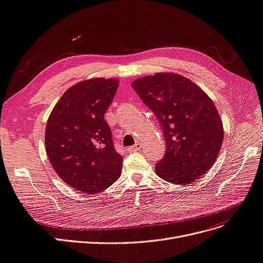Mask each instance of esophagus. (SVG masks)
Here are the masks:
<instances>
[{
  "mask_svg": "<svg viewBox=\"0 0 263 263\" xmlns=\"http://www.w3.org/2000/svg\"><path fill=\"white\" fill-rule=\"evenodd\" d=\"M141 148H142V144L139 143V142H136L132 147L129 148V151L130 152H138V151L141 149Z\"/></svg>",
  "mask_w": 263,
  "mask_h": 263,
  "instance_id": "34e87169",
  "label": "esophagus"
}]
</instances>
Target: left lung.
I'll use <instances>...</instances> for the list:
<instances>
[{"mask_svg":"<svg viewBox=\"0 0 263 263\" xmlns=\"http://www.w3.org/2000/svg\"><path fill=\"white\" fill-rule=\"evenodd\" d=\"M132 88L164 133L166 152L156 164V174L175 185H189L206 173L224 133L212 99L190 79L171 72L135 79Z\"/></svg>","mask_w":263,"mask_h":263,"instance_id":"left-lung-1","label":"left lung"}]
</instances>
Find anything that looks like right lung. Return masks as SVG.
Returning a JSON list of instances; mask_svg holds the SVG:
<instances>
[{
	"instance_id": "add662e5",
	"label": "right lung",
	"mask_w": 263,
	"mask_h": 263,
	"mask_svg": "<svg viewBox=\"0 0 263 263\" xmlns=\"http://www.w3.org/2000/svg\"><path fill=\"white\" fill-rule=\"evenodd\" d=\"M116 78H91L68 88L52 108L45 149L58 176L74 189L98 193L115 182L122 157L115 151L104 114L116 95Z\"/></svg>"
}]
</instances>
